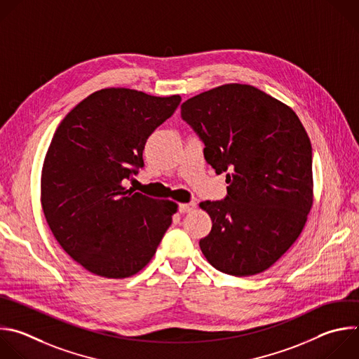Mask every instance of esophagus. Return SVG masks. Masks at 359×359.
I'll return each mask as SVG.
<instances>
[{
  "label": "esophagus",
  "instance_id": "esophagus-1",
  "mask_svg": "<svg viewBox=\"0 0 359 359\" xmlns=\"http://www.w3.org/2000/svg\"><path fill=\"white\" fill-rule=\"evenodd\" d=\"M196 208V203H184V204H180L179 207V211L180 212H190Z\"/></svg>",
  "mask_w": 359,
  "mask_h": 359
}]
</instances>
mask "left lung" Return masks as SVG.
Wrapping results in <instances>:
<instances>
[{
    "label": "left lung",
    "instance_id": "left-lung-1",
    "mask_svg": "<svg viewBox=\"0 0 359 359\" xmlns=\"http://www.w3.org/2000/svg\"><path fill=\"white\" fill-rule=\"evenodd\" d=\"M180 109L205 161L229 184L224 200L200 203L212 221L200 240L203 255L231 276L269 269L296 243L313 205L311 144L299 116L240 83L200 93Z\"/></svg>",
    "mask_w": 359,
    "mask_h": 359
}]
</instances>
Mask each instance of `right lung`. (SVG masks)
Wrapping results in <instances>:
<instances>
[{"label":"right lung","mask_w":359,"mask_h":359,"mask_svg":"<svg viewBox=\"0 0 359 359\" xmlns=\"http://www.w3.org/2000/svg\"><path fill=\"white\" fill-rule=\"evenodd\" d=\"M182 97L109 87L80 101L59 124L45 155L41 204L59 245L86 271L124 279L156 252L177 203L124 187L144 166L149 135Z\"/></svg>","instance_id":"1"}]
</instances>
